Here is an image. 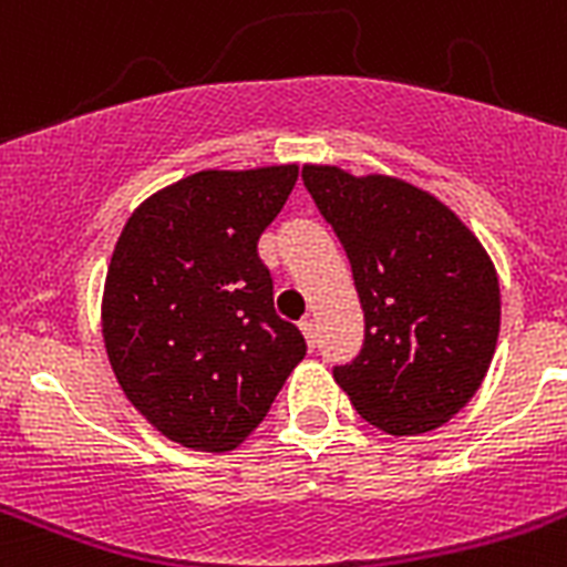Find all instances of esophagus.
Returning a JSON list of instances; mask_svg holds the SVG:
<instances>
[{"label": "esophagus", "instance_id": "obj_1", "mask_svg": "<svg viewBox=\"0 0 567 567\" xmlns=\"http://www.w3.org/2000/svg\"><path fill=\"white\" fill-rule=\"evenodd\" d=\"M300 332H303V338H307L309 346H315V340H318V327H315L312 318L300 320Z\"/></svg>", "mask_w": 567, "mask_h": 567}]
</instances>
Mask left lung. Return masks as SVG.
Segmentation results:
<instances>
[{
    "mask_svg": "<svg viewBox=\"0 0 567 567\" xmlns=\"http://www.w3.org/2000/svg\"><path fill=\"white\" fill-rule=\"evenodd\" d=\"M352 264L363 349L334 365L365 423L432 432L474 398L499 334V284L480 240L412 184L307 164L300 173Z\"/></svg>",
    "mask_w": 567,
    "mask_h": 567,
    "instance_id": "left-lung-1",
    "label": "left lung"
}]
</instances>
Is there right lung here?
<instances>
[{
  "mask_svg": "<svg viewBox=\"0 0 567 567\" xmlns=\"http://www.w3.org/2000/svg\"><path fill=\"white\" fill-rule=\"evenodd\" d=\"M295 182V164L204 169L124 224L104 280V346L130 403L173 443L235 449L307 354L258 255Z\"/></svg>",
  "mask_w": 567,
  "mask_h": 567,
  "instance_id": "right-lung-1",
  "label": "right lung"
}]
</instances>
